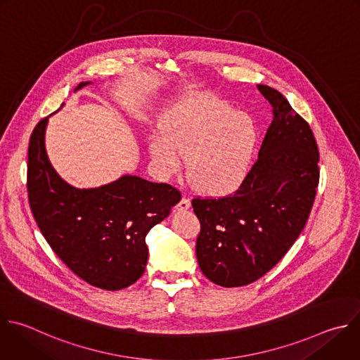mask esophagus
I'll return each mask as SVG.
<instances>
[{"mask_svg":"<svg viewBox=\"0 0 360 360\" xmlns=\"http://www.w3.org/2000/svg\"><path fill=\"white\" fill-rule=\"evenodd\" d=\"M191 207V202H189V199L188 198H182L181 200H179V203L176 205V209L178 210H188Z\"/></svg>","mask_w":360,"mask_h":360,"instance_id":"1","label":"esophagus"}]
</instances>
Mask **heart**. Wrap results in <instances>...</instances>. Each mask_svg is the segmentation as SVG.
Listing matches in <instances>:
<instances>
[{
  "label": "heart",
  "instance_id": "b5f03b06",
  "mask_svg": "<svg viewBox=\"0 0 360 360\" xmlns=\"http://www.w3.org/2000/svg\"><path fill=\"white\" fill-rule=\"evenodd\" d=\"M161 124L162 131L148 139L161 176L176 174L188 155V178L202 193H230L246 178L257 143L249 114L214 97H185L164 114Z\"/></svg>",
  "mask_w": 360,
  "mask_h": 360
}]
</instances>
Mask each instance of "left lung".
I'll use <instances>...</instances> for the list:
<instances>
[{
	"label": "left lung",
	"instance_id": "8db88e82",
	"mask_svg": "<svg viewBox=\"0 0 360 360\" xmlns=\"http://www.w3.org/2000/svg\"><path fill=\"white\" fill-rule=\"evenodd\" d=\"M257 89L274 114L257 162L234 193L192 200L200 221L199 267L226 288L255 283L285 256L308 220L319 182L308 123L278 90Z\"/></svg>",
	"mask_w": 360,
	"mask_h": 360
}]
</instances>
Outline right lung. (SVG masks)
<instances>
[{"label": "right lung", "instance_id": "right-lung-1", "mask_svg": "<svg viewBox=\"0 0 360 360\" xmlns=\"http://www.w3.org/2000/svg\"><path fill=\"white\" fill-rule=\"evenodd\" d=\"M87 84L79 83L75 91ZM48 120L38 123L28 148L27 186L38 227L77 277L107 291L127 288L146 270L147 233L169 214L181 193L168 184L136 175H123L98 188L69 185L46 154Z\"/></svg>", "mask_w": 360, "mask_h": 360}]
</instances>
